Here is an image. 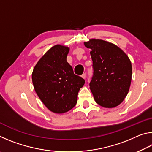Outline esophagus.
Instances as JSON below:
<instances>
[{
    "label": "esophagus",
    "instance_id": "34e87169",
    "mask_svg": "<svg viewBox=\"0 0 152 152\" xmlns=\"http://www.w3.org/2000/svg\"><path fill=\"white\" fill-rule=\"evenodd\" d=\"M82 78H83L84 79H85L86 77V73H84L83 74H82Z\"/></svg>",
    "mask_w": 152,
    "mask_h": 152
}]
</instances>
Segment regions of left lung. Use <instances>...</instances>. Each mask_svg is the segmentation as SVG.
Segmentation results:
<instances>
[{"mask_svg":"<svg viewBox=\"0 0 152 152\" xmlns=\"http://www.w3.org/2000/svg\"><path fill=\"white\" fill-rule=\"evenodd\" d=\"M91 49L93 75L90 88L97 104L105 108L121 103L129 90L132 63L124 51L111 43L101 39L84 42Z\"/></svg>","mask_w":152,"mask_h":152,"instance_id":"obj_1","label":"left lung"}]
</instances>
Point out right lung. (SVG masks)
Segmentation results:
<instances>
[{"instance_id":"add662e5","label":"right lung","mask_w":152,"mask_h":152,"mask_svg":"<svg viewBox=\"0 0 152 152\" xmlns=\"http://www.w3.org/2000/svg\"><path fill=\"white\" fill-rule=\"evenodd\" d=\"M69 48L56 45L50 49L33 69L32 81L36 93L49 110L66 113L75 106L85 80L74 74L66 61Z\"/></svg>"}]
</instances>
